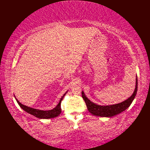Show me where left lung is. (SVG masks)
Segmentation results:
<instances>
[{
    "mask_svg": "<svg viewBox=\"0 0 150 150\" xmlns=\"http://www.w3.org/2000/svg\"><path fill=\"white\" fill-rule=\"evenodd\" d=\"M137 76H136L135 88L132 96L129 97L128 99L122 102V103L116 104L109 105V106H100V105L96 104L93 103V102H91L90 100H89L86 97L84 91H82V97L85 101L88 111L92 115L99 117H111L122 112V111L126 110L131 105L136 96L137 91Z\"/></svg>",
    "mask_w": 150,
    "mask_h": 150,
    "instance_id": "1",
    "label": "left lung"
}]
</instances>
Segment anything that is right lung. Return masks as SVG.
Returning a JSON list of instances; mask_svg holds the SVG:
<instances>
[{
  "mask_svg": "<svg viewBox=\"0 0 150 150\" xmlns=\"http://www.w3.org/2000/svg\"><path fill=\"white\" fill-rule=\"evenodd\" d=\"M67 91L64 94L63 96L60 98L59 104L57 105V106L53 108V110H47V111H44V110H40L37 109H34V108L28 107L27 106H25L24 104H22L20 102H19L17 98H15L16 100L18 103V105L22 108V110H24L25 111H26L27 113H30L32 115L36 117L39 119H51V118H54L57 116H59L61 113V107H60V104H61V101L62 100L66 94Z\"/></svg>",
  "mask_w": 150,
  "mask_h": 150,
  "instance_id": "right-lung-1",
  "label": "right lung"
}]
</instances>
